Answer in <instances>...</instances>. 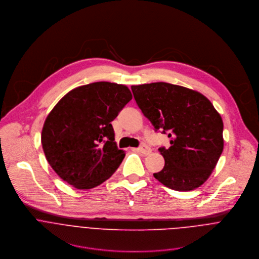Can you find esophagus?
Segmentation results:
<instances>
[{
  "mask_svg": "<svg viewBox=\"0 0 259 259\" xmlns=\"http://www.w3.org/2000/svg\"><path fill=\"white\" fill-rule=\"evenodd\" d=\"M137 151L140 152V153H142V154H144V155H149V154L151 153V149H150L149 147H147L146 145H143V146L139 147V148L137 149Z\"/></svg>",
  "mask_w": 259,
  "mask_h": 259,
  "instance_id": "obj_1",
  "label": "esophagus"
}]
</instances>
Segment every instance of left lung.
<instances>
[{"label": "left lung", "mask_w": 259, "mask_h": 259, "mask_svg": "<svg viewBox=\"0 0 259 259\" xmlns=\"http://www.w3.org/2000/svg\"><path fill=\"white\" fill-rule=\"evenodd\" d=\"M136 102L156 131L168 133L160 148L164 168L154 177L177 191H189L210 176L224 149L223 120L201 93L164 82L132 86Z\"/></svg>", "instance_id": "1"}]
</instances>
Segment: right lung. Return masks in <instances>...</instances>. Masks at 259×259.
<instances>
[{
    "mask_svg": "<svg viewBox=\"0 0 259 259\" xmlns=\"http://www.w3.org/2000/svg\"><path fill=\"white\" fill-rule=\"evenodd\" d=\"M133 95L125 85L96 82L67 93L49 113L41 132L48 162L67 183L91 189L119 167L125 152L110 123Z\"/></svg>",
    "mask_w": 259,
    "mask_h": 259,
    "instance_id": "obj_1",
    "label": "right lung"
}]
</instances>
